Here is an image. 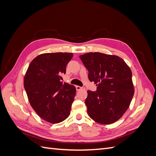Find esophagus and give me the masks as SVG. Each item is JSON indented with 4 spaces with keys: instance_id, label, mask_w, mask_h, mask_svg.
<instances>
[{
    "instance_id": "esophagus-1",
    "label": "esophagus",
    "mask_w": 156,
    "mask_h": 156,
    "mask_svg": "<svg viewBox=\"0 0 156 156\" xmlns=\"http://www.w3.org/2000/svg\"><path fill=\"white\" fill-rule=\"evenodd\" d=\"M75 88H76V90L77 91H79V90H84V88L83 87H79V86H76L75 87Z\"/></svg>"
}]
</instances>
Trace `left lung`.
<instances>
[{
	"mask_svg": "<svg viewBox=\"0 0 156 156\" xmlns=\"http://www.w3.org/2000/svg\"><path fill=\"white\" fill-rule=\"evenodd\" d=\"M95 83L85 100L89 116L98 123L111 124L122 116L134 95L132 73L124 60L115 55L88 53L79 56Z\"/></svg>",
	"mask_w": 156,
	"mask_h": 156,
	"instance_id": "8db88e82",
	"label": "left lung"
}]
</instances>
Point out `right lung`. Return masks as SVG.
Here are the masks:
<instances>
[{"instance_id": "right-lung-1", "label": "right lung", "mask_w": 156, "mask_h": 156, "mask_svg": "<svg viewBox=\"0 0 156 156\" xmlns=\"http://www.w3.org/2000/svg\"><path fill=\"white\" fill-rule=\"evenodd\" d=\"M72 57L69 53L41 54L32 61L26 72L24 87L30 105L50 123H59L70 114L76 88L61 81L60 75L66 73Z\"/></svg>"}]
</instances>
